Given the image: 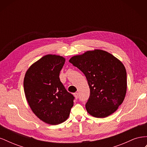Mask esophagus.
<instances>
[{"mask_svg": "<svg viewBox=\"0 0 147 147\" xmlns=\"http://www.w3.org/2000/svg\"><path fill=\"white\" fill-rule=\"evenodd\" d=\"M74 97H75V99H77L78 97V92H75L74 94Z\"/></svg>", "mask_w": 147, "mask_h": 147, "instance_id": "esophagus-1", "label": "esophagus"}]
</instances>
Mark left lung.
I'll return each mask as SVG.
<instances>
[{
    "mask_svg": "<svg viewBox=\"0 0 147 147\" xmlns=\"http://www.w3.org/2000/svg\"><path fill=\"white\" fill-rule=\"evenodd\" d=\"M84 74L90 89L85 105L89 114L105 118L116 111L127 90L126 70L123 64L110 53L101 50L88 51L69 60Z\"/></svg>",
    "mask_w": 147,
    "mask_h": 147,
    "instance_id": "left-lung-1",
    "label": "left lung"
}]
</instances>
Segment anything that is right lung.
<instances>
[{"label":"right lung","mask_w":147,"mask_h":147,"mask_svg":"<svg viewBox=\"0 0 147 147\" xmlns=\"http://www.w3.org/2000/svg\"><path fill=\"white\" fill-rule=\"evenodd\" d=\"M65 58L47 55L31 65L24 78L26 99L34 113L47 124L56 125L69 117L74 96L59 79Z\"/></svg>","instance_id":"add662e5"}]
</instances>
